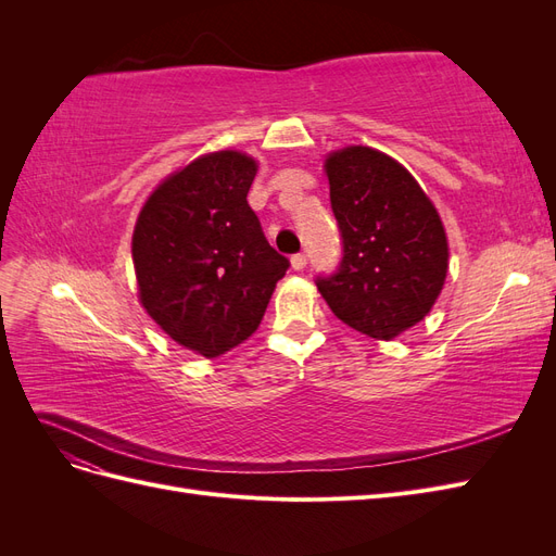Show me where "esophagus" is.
I'll list each match as a JSON object with an SVG mask.
<instances>
[{"mask_svg":"<svg viewBox=\"0 0 556 556\" xmlns=\"http://www.w3.org/2000/svg\"><path fill=\"white\" fill-rule=\"evenodd\" d=\"M292 268H294V271H301V268H304L306 264H308V257L304 255V252H296V255H292Z\"/></svg>","mask_w":556,"mask_h":556,"instance_id":"1","label":"esophagus"}]
</instances>
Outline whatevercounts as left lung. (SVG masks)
<instances>
[{
	"instance_id": "left-lung-1",
	"label": "left lung",
	"mask_w": 556,
	"mask_h": 556,
	"mask_svg": "<svg viewBox=\"0 0 556 556\" xmlns=\"http://www.w3.org/2000/svg\"><path fill=\"white\" fill-rule=\"evenodd\" d=\"M325 166L343 252L339 268L315 285L348 327L390 341L417 325L443 290V223L417 180L374 148H343Z\"/></svg>"
}]
</instances>
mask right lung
Returning a JSON list of instances; mask_svg holds the SVG:
<instances>
[{"label":"right lung","instance_id":"add662e5","mask_svg":"<svg viewBox=\"0 0 556 556\" xmlns=\"http://www.w3.org/2000/svg\"><path fill=\"white\" fill-rule=\"evenodd\" d=\"M257 164L237 150L190 162L148 197L131 239L148 315L188 350L225 355L262 323L290 260L248 204Z\"/></svg>","mask_w":556,"mask_h":556}]
</instances>
